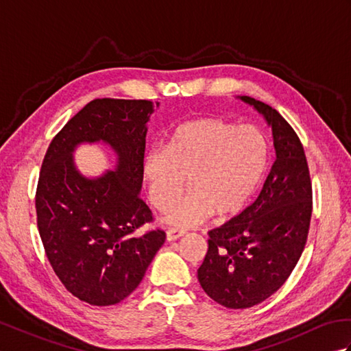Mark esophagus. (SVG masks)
Segmentation results:
<instances>
[{"mask_svg": "<svg viewBox=\"0 0 351 351\" xmlns=\"http://www.w3.org/2000/svg\"><path fill=\"white\" fill-rule=\"evenodd\" d=\"M185 235V230L184 229H178V228H169L166 230V238L167 241H175L178 238H181Z\"/></svg>", "mask_w": 351, "mask_h": 351, "instance_id": "1", "label": "esophagus"}]
</instances>
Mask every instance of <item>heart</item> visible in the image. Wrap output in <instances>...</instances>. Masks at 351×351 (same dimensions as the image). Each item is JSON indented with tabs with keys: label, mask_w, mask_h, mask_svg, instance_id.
Here are the masks:
<instances>
[{
	"label": "heart",
	"mask_w": 351,
	"mask_h": 351,
	"mask_svg": "<svg viewBox=\"0 0 351 351\" xmlns=\"http://www.w3.org/2000/svg\"><path fill=\"white\" fill-rule=\"evenodd\" d=\"M268 167L264 132L221 117L189 121L171 134L166 147L154 146L141 171L151 202L164 210L184 187L190 190L171 205L166 221L191 226L217 215L240 213L256 195Z\"/></svg>",
	"instance_id": "b5f03b06"
}]
</instances>
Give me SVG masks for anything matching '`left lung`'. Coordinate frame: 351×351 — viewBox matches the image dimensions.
<instances>
[{
    "label": "left lung",
    "instance_id": "left-lung-1",
    "mask_svg": "<svg viewBox=\"0 0 351 351\" xmlns=\"http://www.w3.org/2000/svg\"><path fill=\"white\" fill-rule=\"evenodd\" d=\"M271 126L276 161L255 204L210 230L197 270L200 287L229 309H245L278 291L299 263L308 240L312 184L303 145L267 104L241 96Z\"/></svg>",
    "mask_w": 351,
    "mask_h": 351
}]
</instances>
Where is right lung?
Wrapping results in <instances>:
<instances>
[{"instance_id": "add662e5", "label": "right lung", "mask_w": 351, "mask_h": 351, "mask_svg": "<svg viewBox=\"0 0 351 351\" xmlns=\"http://www.w3.org/2000/svg\"><path fill=\"white\" fill-rule=\"evenodd\" d=\"M152 111L146 99H93L52 138L42 162L36 213L45 253L64 288L93 306L126 299L166 240L161 229L136 234L154 220L138 195ZM98 141L118 154V166L86 178L71 154Z\"/></svg>"}]
</instances>
